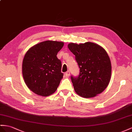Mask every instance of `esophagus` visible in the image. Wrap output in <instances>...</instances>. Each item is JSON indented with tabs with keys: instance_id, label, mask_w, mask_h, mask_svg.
I'll list each match as a JSON object with an SVG mask.
<instances>
[{
	"instance_id": "34e87169",
	"label": "esophagus",
	"mask_w": 132,
	"mask_h": 132,
	"mask_svg": "<svg viewBox=\"0 0 132 132\" xmlns=\"http://www.w3.org/2000/svg\"><path fill=\"white\" fill-rule=\"evenodd\" d=\"M65 76L66 77H69L70 76V72L69 71H67V72H66L65 73Z\"/></svg>"
}]
</instances>
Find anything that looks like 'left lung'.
<instances>
[{
  "mask_svg": "<svg viewBox=\"0 0 132 132\" xmlns=\"http://www.w3.org/2000/svg\"><path fill=\"white\" fill-rule=\"evenodd\" d=\"M68 48L75 56L80 69L78 76H71L75 92L85 98L102 93L109 83L111 72L110 60L105 50L92 42L71 43Z\"/></svg>",
  "mask_w": 132,
  "mask_h": 132,
  "instance_id": "8db88e82",
  "label": "left lung"
}]
</instances>
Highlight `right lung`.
Masks as SVG:
<instances>
[{
	"label": "right lung",
	"instance_id": "obj_1",
	"mask_svg": "<svg viewBox=\"0 0 132 132\" xmlns=\"http://www.w3.org/2000/svg\"><path fill=\"white\" fill-rule=\"evenodd\" d=\"M63 45L61 42L46 40L33 46L26 53L23 76L27 87L37 95L49 96L58 87L63 73L57 55Z\"/></svg>",
	"mask_w": 132,
	"mask_h": 132
}]
</instances>
